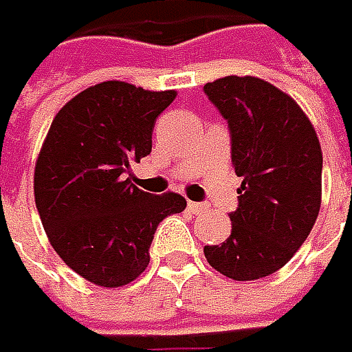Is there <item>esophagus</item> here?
<instances>
[{
	"mask_svg": "<svg viewBox=\"0 0 352 352\" xmlns=\"http://www.w3.org/2000/svg\"><path fill=\"white\" fill-rule=\"evenodd\" d=\"M187 209H189L191 213H203V211L207 209V205H205V203H197V201H189V203H187Z\"/></svg>",
	"mask_w": 352,
	"mask_h": 352,
	"instance_id": "obj_1",
	"label": "esophagus"
}]
</instances>
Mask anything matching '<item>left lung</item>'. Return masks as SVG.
Segmentation results:
<instances>
[{
    "instance_id": "left-lung-1",
    "label": "left lung",
    "mask_w": 352,
    "mask_h": 352,
    "mask_svg": "<svg viewBox=\"0 0 352 352\" xmlns=\"http://www.w3.org/2000/svg\"><path fill=\"white\" fill-rule=\"evenodd\" d=\"M231 129V159L243 183L231 235L203 249L207 263L235 280L285 267L309 237L320 209L322 151L299 103L258 77L227 75L205 85Z\"/></svg>"
}]
</instances>
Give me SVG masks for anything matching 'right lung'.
Returning <instances> with one entry per match:
<instances>
[{"label":"right lung","instance_id":"1","mask_svg":"<svg viewBox=\"0 0 352 352\" xmlns=\"http://www.w3.org/2000/svg\"><path fill=\"white\" fill-rule=\"evenodd\" d=\"M175 97L101 81L67 101L45 135L33 173L39 219L61 261L97 287L137 279L157 225L187 207L177 193L151 195L125 177L151 153L157 117Z\"/></svg>","mask_w":352,"mask_h":352}]
</instances>
